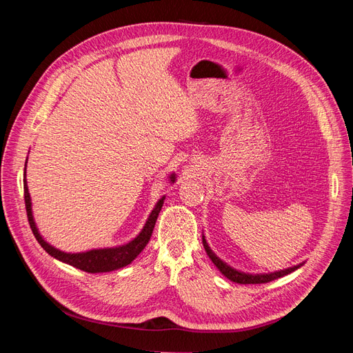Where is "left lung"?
Here are the masks:
<instances>
[{
    "label": "left lung",
    "instance_id": "8db88e82",
    "mask_svg": "<svg viewBox=\"0 0 353 353\" xmlns=\"http://www.w3.org/2000/svg\"><path fill=\"white\" fill-rule=\"evenodd\" d=\"M203 245H205V250L209 254V258L212 259V262L216 265V268L227 276L228 280L234 281V283H239V284H263V283H270L272 280L276 279H281V276L290 274L293 271H296L297 268H301V265H296L292 266V268H287V270H281V271H276V272H271V274H245L241 271L234 270L232 266H230L228 263H225L223 261H221L218 256L212 252V249L209 248L208 241L205 240V236H203Z\"/></svg>",
    "mask_w": 353,
    "mask_h": 353
}]
</instances>
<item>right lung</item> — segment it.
<instances>
[{
    "label": "right lung",
    "instance_id": "obj_1",
    "mask_svg": "<svg viewBox=\"0 0 353 353\" xmlns=\"http://www.w3.org/2000/svg\"><path fill=\"white\" fill-rule=\"evenodd\" d=\"M25 175H26V172H25ZM170 181L174 183L175 175H170ZM23 190H25V206H26L29 225H30L32 232H34L35 239L42 245V249H44L48 254H51L52 258H56L61 262L74 266V268L82 270L85 272H91V274L109 272V271L119 270V268H123V266H126V265H130L137 258V256L141 253V250L147 245L148 240H150L157 216L160 213V209H162V206H163V200H165V197H162L157 201V205L152 210L150 216H148L143 231L128 244L119 245V248H113V249H95V250L83 252V253H65V252H60L59 249L52 248V245H50L44 239L39 236V232L35 227L34 216H32L30 196H29L28 184H26V178L23 179Z\"/></svg>",
    "mask_w": 353,
    "mask_h": 353
}]
</instances>
